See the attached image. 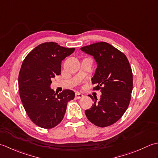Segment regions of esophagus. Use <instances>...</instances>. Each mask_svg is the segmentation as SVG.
Masks as SVG:
<instances>
[{"instance_id": "esophagus-1", "label": "esophagus", "mask_w": 158, "mask_h": 158, "mask_svg": "<svg viewBox=\"0 0 158 158\" xmlns=\"http://www.w3.org/2000/svg\"><path fill=\"white\" fill-rule=\"evenodd\" d=\"M83 96V95L82 94H81V93H79V92H76L75 93V98H77V99L81 98Z\"/></svg>"}]
</instances>
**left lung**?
Here are the masks:
<instances>
[{"instance_id":"left-lung-1","label":"left lung","mask_w":158,"mask_h":158,"mask_svg":"<svg viewBox=\"0 0 158 158\" xmlns=\"http://www.w3.org/2000/svg\"><path fill=\"white\" fill-rule=\"evenodd\" d=\"M83 52L94 56L97 69L92 83L93 90H100L99 101L89 95L94 103L85 113L90 122L106 127L117 122L126 112L133 88L132 71L123 53L106 42L84 46Z\"/></svg>"}]
</instances>
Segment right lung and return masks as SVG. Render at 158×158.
Segmentation results:
<instances>
[{"label": "right lung", "instance_id": "right-lung-1", "mask_svg": "<svg viewBox=\"0 0 158 158\" xmlns=\"http://www.w3.org/2000/svg\"><path fill=\"white\" fill-rule=\"evenodd\" d=\"M75 50L54 42L43 43L22 62L18 77L20 98L29 118L42 128L58 125L64 116L67 102L75 98L72 90L58 94L50 88L52 79L60 75L62 60Z\"/></svg>", "mask_w": 158, "mask_h": 158}]
</instances>
